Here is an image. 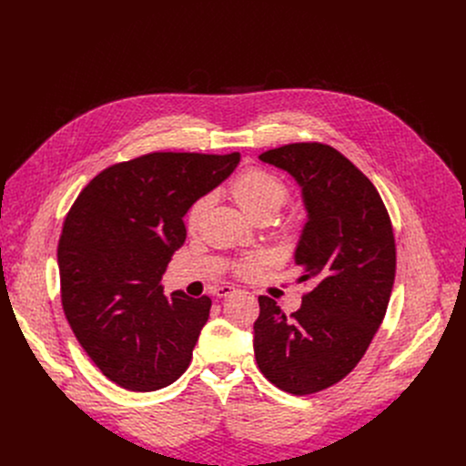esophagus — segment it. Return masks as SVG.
Returning <instances> with one entry per match:
<instances>
[{"label": "esophagus", "instance_id": "1", "mask_svg": "<svg viewBox=\"0 0 466 466\" xmlns=\"http://www.w3.org/2000/svg\"><path fill=\"white\" fill-rule=\"evenodd\" d=\"M234 291H236V288H234V286H227V284H223V286H216V288H214V295H216V297H219V299H225V297L232 295Z\"/></svg>", "mask_w": 466, "mask_h": 466}]
</instances>
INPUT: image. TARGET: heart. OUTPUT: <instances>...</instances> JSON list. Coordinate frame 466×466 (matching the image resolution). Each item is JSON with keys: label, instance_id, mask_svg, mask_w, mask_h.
<instances>
[{"label": "heart", "instance_id": "b5f03b06", "mask_svg": "<svg viewBox=\"0 0 466 466\" xmlns=\"http://www.w3.org/2000/svg\"><path fill=\"white\" fill-rule=\"evenodd\" d=\"M230 193L236 198V203L254 219H265V218H275L282 207L288 203L289 198V187L288 184L275 173L261 169V167H250L239 173L234 182L230 184ZM210 205V197H201L191 205L187 210V227H197L205 216L207 208ZM261 263V258H247L236 265V271L239 275H250L258 269Z\"/></svg>", "mask_w": 466, "mask_h": 466}]
</instances>
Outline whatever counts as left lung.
<instances>
[{
  "instance_id": "left-lung-1",
  "label": "left lung",
  "mask_w": 466,
  "mask_h": 466,
  "mask_svg": "<svg viewBox=\"0 0 466 466\" xmlns=\"http://www.w3.org/2000/svg\"><path fill=\"white\" fill-rule=\"evenodd\" d=\"M259 160L302 187L308 221L295 263L313 289L289 317L258 297L254 356L271 383L304 396L343 380L380 328L396 271L392 225L374 184L334 147L289 144Z\"/></svg>"
}]
</instances>
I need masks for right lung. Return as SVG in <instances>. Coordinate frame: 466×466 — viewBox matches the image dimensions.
<instances>
[{"mask_svg":"<svg viewBox=\"0 0 466 466\" xmlns=\"http://www.w3.org/2000/svg\"><path fill=\"white\" fill-rule=\"evenodd\" d=\"M239 153H149L103 169L66 216L56 258L64 315L90 360L127 390L171 385L191 361L210 297L164 295L184 216Z\"/></svg>","mask_w":466,"mask_h":466,"instance_id":"right-lung-1","label":"right lung"}]
</instances>
